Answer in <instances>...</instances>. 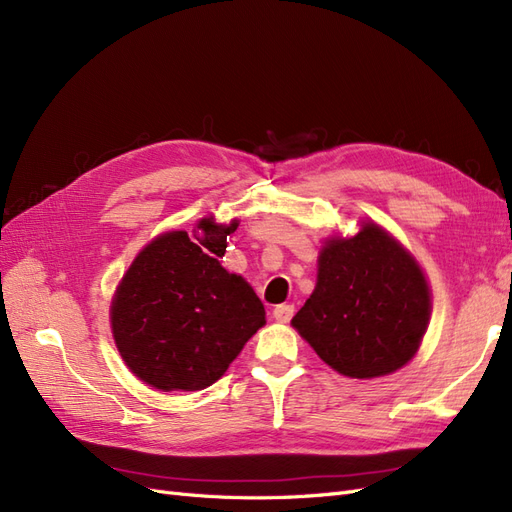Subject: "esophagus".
Here are the masks:
<instances>
[{
    "instance_id": "esophagus-1",
    "label": "esophagus",
    "mask_w": 512,
    "mask_h": 512,
    "mask_svg": "<svg viewBox=\"0 0 512 512\" xmlns=\"http://www.w3.org/2000/svg\"><path fill=\"white\" fill-rule=\"evenodd\" d=\"M294 316V305L282 303V305H275L273 307V318L280 320V322H288Z\"/></svg>"
}]
</instances>
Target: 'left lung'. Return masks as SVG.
I'll return each mask as SVG.
<instances>
[{"label":"left lung","instance_id":"1","mask_svg":"<svg viewBox=\"0 0 512 512\" xmlns=\"http://www.w3.org/2000/svg\"><path fill=\"white\" fill-rule=\"evenodd\" d=\"M429 307L416 262L380 226L365 224L324 245L316 290L292 327L339 374L378 378L412 359Z\"/></svg>","mask_w":512,"mask_h":512}]
</instances>
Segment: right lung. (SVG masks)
<instances>
[{"label": "right lung", "instance_id": "add662e5", "mask_svg": "<svg viewBox=\"0 0 512 512\" xmlns=\"http://www.w3.org/2000/svg\"><path fill=\"white\" fill-rule=\"evenodd\" d=\"M151 241L123 277L111 324L123 361L162 391H200L224 376L262 324L265 307L243 277L220 267L237 224H198Z\"/></svg>", "mask_w": 512, "mask_h": 512}]
</instances>
